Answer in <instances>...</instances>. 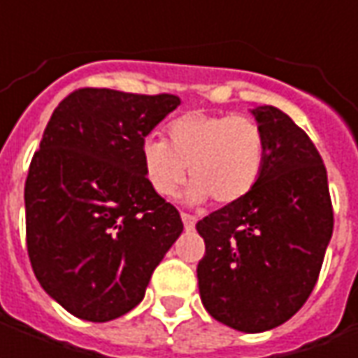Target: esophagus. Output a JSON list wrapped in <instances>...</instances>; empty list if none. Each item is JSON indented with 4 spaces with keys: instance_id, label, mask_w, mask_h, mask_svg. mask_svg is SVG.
Wrapping results in <instances>:
<instances>
[{
    "instance_id": "esophagus-1",
    "label": "esophagus",
    "mask_w": 358,
    "mask_h": 358,
    "mask_svg": "<svg viewBox=\"0 0 358 358\" xmlns=\"http://www.w3.org/2000/svg\"><path fill=\"white\" fill-rule=\"evenodd\" d=\"M181 219H183V225H185V229H193L195 227V223H197V217L191 213H181Z\"/></svg>"
}]
</instances>
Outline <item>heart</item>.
Listing matches in <instances>:
<instances>
[{
	"instance_id": "obj_1",
	"label": "heart",
	"mask_w": 358,
	"mask_h": 358,
	"mask_svg": "<svg viewBox=\"0 0 358 358\" xmlns=\"http://www.w3.org/2000/svg\"><path fill=\"white\" fill-rule=\"evenodd\" d=\"M165 135L167 141L147 137L139 149L145 179L161 197L179 191L189 167V201L233 205L249 195L265 167V133L247 115L187 111L167 123Z\"/></svg>"
}]
</instances>
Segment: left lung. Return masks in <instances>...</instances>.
Returning a JSON list of instances; mask_svg holds the SVG:
<instances>
[{"label":"left lung","mask_w":358,"mask_h":358,"mask_svg":"<svg viewBox=\"0 0 358 358\" xmlns=\"http://www.w3.org/2000/svg\"><path fill=\"white\" fill-rule=\"evenodd\" d=\"M253 115L267 139L257 185L197 223L203 307L219 323L263 333L289 321L313 293L333 235L327 169L310 137L281 109Z\"/></svg>","instance_id":"8db88e82"}]
</instances>
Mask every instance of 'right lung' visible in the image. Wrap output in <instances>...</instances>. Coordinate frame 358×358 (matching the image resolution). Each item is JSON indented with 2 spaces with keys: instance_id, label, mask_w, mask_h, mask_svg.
<instances>
[{
  "instance_id": "add662e5",
  "label": "right lung",
  "mask_w": 358,
  "mask_h": 358,
  "mask_svg": "<svg viewBox=\"0 0 358 358\" xmlns=\"http://www.w3.org/2000/svg\"><path fill=\"white\" fill-rule=\"evenodd\" d=\"M181 99L83 87L49 119L25 181L27 255L41 287L91 323L137 307L183 231L139 149Z\"/></svg>"
}]
</instances>
